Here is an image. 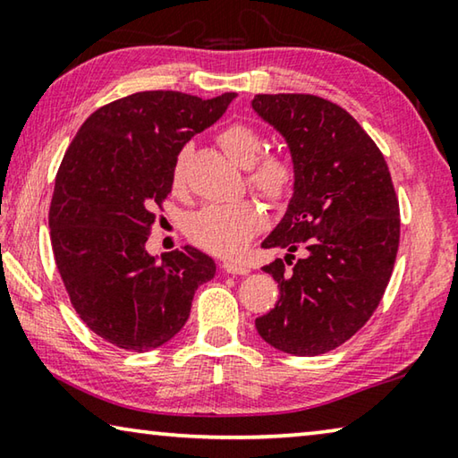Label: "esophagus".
Listing matches in <instances>:
<instances>
[{
	"label": "esophagus",
	"instance_id": "esophagus-1",
	"mask_svg": "<svg viewBox=\"0 0 458 458\" xmlns=\"http://www.w3.org/2000/svg\"><path fill=\"white\" fill-rule=\"evenodd\" d=\"M222 268H224V273H228V275H248L250 273V268L242 265V262H224Z\"/></svg>",
	"mask_w": 458,
	"mask_h": 458
}]
</instances>
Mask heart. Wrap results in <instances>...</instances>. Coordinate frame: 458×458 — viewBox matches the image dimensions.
<instances>
[{
	"instance_id": "b5f03b06",
	"label": "heart",
	"mask_w": 458,
	"mask_h": 458,
	"mask_svg": "<svg viewBox=\"0 0 458 458\" xmlns=\"http://www.w3.org/2000/svg\"><path fill=\"white\" fill-rule=\"evenodd\" d=\"M218 143L238 167L248 169V183L260 196L281 199L289 191L293 183L291 165L276 155L258 159L262 153V137L257 129L246 123H232L218 133ZM172 180L175 185L182 182V157L175 161ZM260 228L262 214L250 201L206 206L185 220V232L193 242L218 257L236 254Z\"/></svg>"
}]
</instances>
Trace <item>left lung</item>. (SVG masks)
Here are the masks:
<instances>
[{
	"label": "left lung",
	"mask_w": 458,
	"mask_h": 458,
	"mask_svg": "<svg viewBox=\"0 0 458 458\" xmlns=\"http://www.w3.org/2000/svg\"><path fill=\"white\" fill-rule=\"evenodd\" d=\"M252 111L284 137L293 198L262 248L286 254L262 270L281 299L259 317V335L291 355H321L345 344L376 311L400 242V208L377 145L350 113L313 95H257Z\"/></svg>",
	"instance_id": "8db88e82"
}]
</instances>
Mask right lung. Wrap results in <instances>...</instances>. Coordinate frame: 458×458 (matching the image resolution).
Returning <instances> with one entry per match:
<instances>
[{
	"label": "right lung",
	"mask_w": 458,
	"mask_h": 458,
	"mask_svg": "<svg viewBox=\"0 0 458 458\" xmlns=\"http://www.w3.org/2000/svg\"><path fill=\"white\" fill-rule=\"evenodd\" d=\"M234 97L145 90L113 100L82 123L62 159L50 204L54 259L81 319L121 350L151 352L174 339L193 293L216 275L198 248L157 259L145 242L177 155Z\"/></svg>",
	"instance_id": "1"
}]
</instances>
